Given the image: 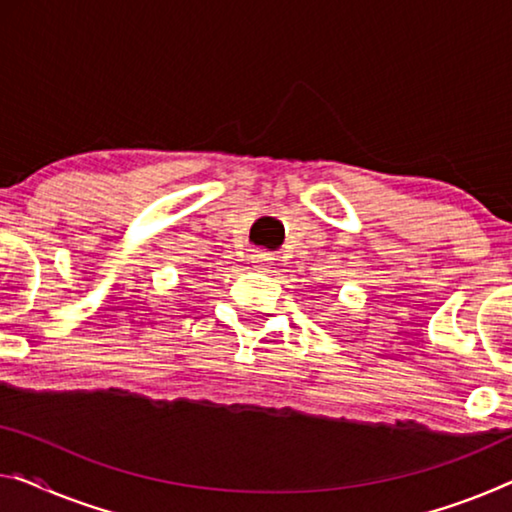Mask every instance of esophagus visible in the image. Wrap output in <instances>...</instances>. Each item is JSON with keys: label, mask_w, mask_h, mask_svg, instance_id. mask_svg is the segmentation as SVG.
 <instances>
[{"label": "esophagus", "mask_w": 512, "mask_h": 512, "mask_svg": "<svg viewBox=\"0 0 512 512\" xmlns=\"http://www.w3.org/2000/svg\"><path fill=\"white\" fill-rule=\"evenodd\" d=\"M251 263H254V270L267 272L272 265V258H270V254H265V251H256V254L251 256Z\"/></svg>", "instance_id": "1"}]
</instances>
